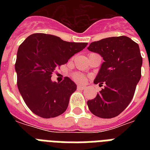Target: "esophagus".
Returning <instances> with one entry per match:
<instances>
[{"label": "esophagus", "mask_w": 150, "mask_h": 150, "mask_svg": "<svg viewBox=\"0 0 150 150\" xmlns=\"http://www.w3.org/2000/svg\"><path fill=\"white\" fill-rule=\"evenodd\" d=\"M86 87L83 86H77V89H81V90H83Z\"/></svg>", "instance_id": "obj_1"}]
</instances>
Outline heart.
Wrapping results in <instances>:
<instances>
[{"label":"heart","mask_w":150,"mask_h":150,"mask_svg":"<svg viewBox=\"0 0 150 150\" xmlns=\"http://www.w3.org/2000/svg\"><path fill=\"white\" fill-rule=\"evenodd\" d=\"M73 79L75 80V82H78V83H84L86 82V76H85L83 74H81V73H75L73 75Z\"/></svg>","instance_id":"1"}]
</instances>
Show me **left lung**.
I'll list each match as a JSON object with an SVG mask.
<instances>
[{"instance_id": "left-lung-1", "label": "left lung", "mask_w": 150, "mask_h": 150, "mask_svg": "<svg viewBox=\"0 0 150 150\" xmlns=\"http://www.w3.org/2000/svg\"><path fill=\"white\" fill-rule=\"evenodd\" d=\"M88 50L100 54L104 61L94 80L104 88L96 98L87 101L88 107L101 118L117 117L130 103L141 79L142 57L139 44L121 36L93 42Z\"/></svg>"}]
</instances>
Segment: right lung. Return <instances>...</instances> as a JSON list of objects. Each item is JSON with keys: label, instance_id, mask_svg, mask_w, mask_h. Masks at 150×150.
Listing matches in <instances>:
<instances>
[{"label": "right lung", "instance_id": "right-lung-1", "mask_svg": "<svg viewBox=\"0 0 150 150\" xmlns=\"http://www.w3.org/2000/svg\"><path fill=\"white\" fill-rule=\"evenodd\" d=\"M87 44L67 42L49 34L34 33L19 46L15 65L18 88L33 113L50 118L65 111L77 86L68 77L60 83L52 82V74Z\"/></svg>", "mask_w": 150, "mask_h": 150}]
</instances>
